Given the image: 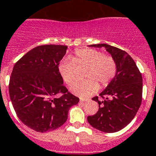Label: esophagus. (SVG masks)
Returning a JSON list of instances; mask_svg holds the SVG:
<instances>
[{"instance_id": "obj_1", "label": "esophagus", "mask_w": 156, "mask_h": 156, "mask_svg": "<svg viewBox=\"0 0 156 156\" xmlns=\"http://www.w3.org/2000/svg\"><path fill=\"white\" fill-rule=\"evenodd\" d=\"M89 99L88 98H82V97H81L80 98V102H85V101H87Z\"/></svg>"}]
</instances>
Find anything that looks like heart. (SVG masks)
Segmentation results:
<instances>
[{
    "instance_id": "b5f03b06",
    "label": "heart",
    "mask_w": 156,
    "mask_h": 156,
    "mask_svg": "<svg viewBox=\"0 0 156 156\" xmlns=\"http://www.w3.org/2000/svg\"><path fill=\"white\" fill-rule=\"evenodd\" d=\"M86 67L83 77L73 84L70 90L74 94L86 97L93 94L100 87H105L115 78L117 71L116 62L112 56L104 55L94 48H80L74 52L72 58H66L59 65V72L67 85L77 77V67Z\"/></svg>"
}]
</instances>
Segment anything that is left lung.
I'll return each instance as SVG.
<instances>
[{"label":"left lung","instance_id":"1","mask_svg":"<svg viewBox=\"0 0 156 156\" xmlns=\"http://www.w3.org/2000/svg\"><path fill=\"white\" fill-rule=\"evenodd\" d=\"M90 47L106 48L117 65L115 78L98 97L92 98L99 104L94 115L87 117L93 128L104 133L121 130L132 121L142 101L143 79L134 60L126 52L107 44H91Z\"/></svg>","mask_w":156,"mask_h":156}]
</instances>
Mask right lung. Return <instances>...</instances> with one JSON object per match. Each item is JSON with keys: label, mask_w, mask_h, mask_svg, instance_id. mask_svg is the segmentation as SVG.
<instances>
[{"label": "right lung", "mask_w": 156, "mask_h": 156, "mask_svg": "<svg viewBox=\"0 0 156 156\" xmlns=\"http://www.w3.org/2000/svg\"><path fill=\"white\" fill-rule=\"evenodd\" d=\"M67 48L59 44L39 45L13 67L9 86L11 101L20 121L37 132L61 126L67 121L69 109L79 102L63 86L59 72Z\"/></svg>", "instance_id": "1"}]
</instances>
